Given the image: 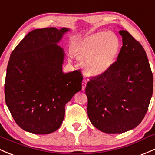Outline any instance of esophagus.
<instances>
[{
	"mask_svg": "<svg viewBox=\"0 0 155 155\" xmlns=\"http://www.w3.org/2000/svg\"><path fill=\"white\" fill-rule=\"evenodd\" d=\"M86 84H87V81L86 79H83V82H82V89L83 90H84L85 88H86Z\"/></svg>",
	"mask_w": 155,
	"mask_h": 155,
	"instance_id": "obj_1",
	"label": "esophagus"
}]
</instances>
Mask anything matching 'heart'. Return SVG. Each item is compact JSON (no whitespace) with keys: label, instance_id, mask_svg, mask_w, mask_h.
<instances>
[{"label":"heart","instance_id":"1","mask_svg":"<svg viewBox=\"0 0 155 155\" xmlns=\"http://www.w3.org/2000/svg\"><path fill=\"white\" fill-rule=\"evenodd\" d=\"M120 48V40L115 34L99 31L76 41L71 48V53L82 61L83 69L88 75L99 77L112 68Z\"/></svg>","mask_w":155,"mask_h":155}]
</instances>
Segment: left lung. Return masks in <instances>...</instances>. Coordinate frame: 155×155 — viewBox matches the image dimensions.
Wrapping results in <instances>:
<instances>
[{
	"label": "left lung",
	"mask_w": 155,
	"mask_h": 155,
	"mask_svg": "<svg viewBox=\"0 0 155 155\" xmlns=\"http://www.w3.org/2000/svg\"><path fill=\"white\" fill-rule=\"evenodd\" d=\"M119 34L123 46L117 61L86 87L91 124L110 134L136 127L147 114L153 93V74L143 48L128 31Z\"/></svg>",
	"instance_id": "8db88e82"
}]
</instances>
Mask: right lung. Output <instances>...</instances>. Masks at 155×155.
Returning a JSON list of instances; mask_svg holds the SVG:
<instances>
[{"instance_id": "obj_1", "label": "right lung", "mask_w": 155, "mask_h": 155, "mask_svg": "<svg viewBox=\"0 0 155 155\" xmlns=\"http://www.w3.org/2000/svg\"><path fill=\"white\" fill-rule=\"evenodd\" d=\"M69 31L35 29L10 55L5 100L15 122L29 133L45 135L56 131L64 120L66 104L82 89L81 71L62 72L65 54L57 43Z\"/></svg>"}]
</instances>
